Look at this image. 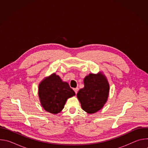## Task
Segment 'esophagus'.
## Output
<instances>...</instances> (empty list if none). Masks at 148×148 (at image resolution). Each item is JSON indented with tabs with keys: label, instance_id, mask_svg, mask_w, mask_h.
Here are the masks:
<instances>
[{
	"label": "esophagus",
	"instance_id": "esophagus-1",
	"mask_svg": "<svg viewBox=\"0 0 148 148\" xmlns=\"http://www.w3.org/2000/svg\"><path fill=\"white\" fill-rule=\"evenodd\" d=\"M74 92H75V94H77V92H78V88L77 87V88H74Z\"/></svg>",
	"mask_w": 148,
	"mask_h": 148
}]
</instances>
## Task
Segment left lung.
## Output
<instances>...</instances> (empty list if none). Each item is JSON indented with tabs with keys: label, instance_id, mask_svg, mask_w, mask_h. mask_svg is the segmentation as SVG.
<instances>
[{
	"label": "left lung",
	"instance_id": "obj_1",
	"mask_svg": "<svg viewBox=\"0 0 148 148\" xmlns=\"http://www.w3.org/2000/svg\"><path fill=\"white\" fill-rule=\"evenodd\" d=\"M84 87L77 96L84 111L88 114L100 110L106 102L110 90L108 82L102 74H90L84 79Z\"/></svg>",
	"mask_w": 148,
	"mask_h": 148
}]
</instances>
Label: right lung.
<instances>
[{
  "instance_id": "add662e5",
  "label": "right lung",
  "mask_w": 148,
  "mask_h": 148,
  "mask_svg": "<svg viewBox=\"0 0 148 148\" xmlns=\"http://www.w3.org/2000/svg\"><path fill=\"white\" fill-rule=\"evenodd\" d=\"M74 95L75 92L69 84L62 82L55 74L45 78L38 87V96L42 107L53 114L59 113L64 108L67 99Z\"/></svg>"
}]
</instances>
